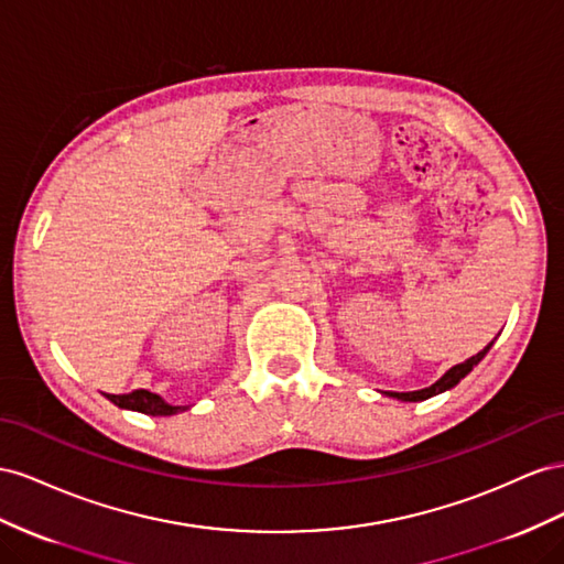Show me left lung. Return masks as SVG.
I'll return each instance as SVG.
<instances>
[{"mask_svg":"<svg viewBox=\"0 0 564 564\" xmlns=\"http://www.w3.org/2000/svg\"><path fill=\"white\" fill-rule=\"evenodd\" d=\"M491 345H494V340L481 349V351H477L475 357H470V359H465L463 364H456L454 368H448V371L434 382V384H430V388H425V390H415V392H384L388 397H392V399H399V401H425V399H430V397H437V394H442V392H446V390H452V388H456V384L468 376L473 368L487 357V351L491 349Z\"/></svg>","mask_w":564,"mask_h":564,"instance_id":"8db88e82","label":"left lung"}]
</instances>
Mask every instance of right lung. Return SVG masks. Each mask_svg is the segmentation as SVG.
<instances>
[{"label": "right lung", "instance_id": "1", "mask_svg": "<svg viewBox=\"0 0 564 564\" xmlns=\"http://www.w3.org/2000/svg\"><path fill=\"white\" fill-rule=\"evenodd\" d=\"M106 397L120 409L139 411L147 415H174V413H182L188 409V406H172L163 397L153 394L149 390H134L130 394H106Z\"/></svg>", "mask_w": 564, "mask_h": 564}]
</instances>
